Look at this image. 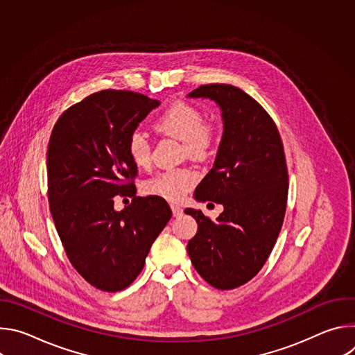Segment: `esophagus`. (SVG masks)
Instances as JSON below:
<instances>
[{
    "label": "esophagus",
    "mask_w": 355,
    "mask_h": 355,
    "mask_svg": "<svg viewBox=\"0 0 355 355\" xmlns=\"http://www.w3.org/2000/svg\"><path fill=\"white\" fill-rule=\"evenodd\" d=\"M171 211H173V215H174V216H181L182 212H184L180 205H174V204L171 205Z\"/></svg>",
    "instance_id": "obj_1"
}]
</instances>
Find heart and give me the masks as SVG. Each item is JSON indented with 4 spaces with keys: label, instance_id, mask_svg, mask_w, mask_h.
<instances>
[{
    "label": "heart",
    "instance_id": "obj_1",
    "mask_svg": "<svg viewBox=\"0 0 355 355\" xmlns=\"http://www.w3.org/2000/svg\"><path fill=\"white\" fill-rule=\"evenodd\" d=\"M157 130L182 140L189 156L207 157L218 144V129L204 122V114L195 105L185 101L170 104L156 119ZM126 153L137 167H147L151 162V148L146 133L133 130L126 139ZM198 174L188 167L168 168L147 178L141 189L146 195L157 196L168 202L181 200L196 184Z\"/></svg>",
    "mask_w": 355,
    "mask_h": 355
}]
</instances>
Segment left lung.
Masks as SVG:
<instances>
[{"label":"left lung","mask_w":355,"mask_h":355,"mask_svg":"<svg viewBox=\"0 0 355 355\" xmlns=\"http://www.w3.org/2000/svg\"><path fill=\"white\" fill-rule=\"evenodd\" d=\"M189 96L211 98L222 110L218 156L195 198L222 204L225 211L214 222L199 209H185L198 223L187 250L209 285L234 289L259 274L281 232L288 199L284 144L272 118L243 89L207 84Z\"/></svg>","instance_id":"left-lung-1"}]
</instances>
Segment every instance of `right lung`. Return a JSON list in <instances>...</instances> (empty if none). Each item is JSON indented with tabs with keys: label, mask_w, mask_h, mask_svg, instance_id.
<instances>
[{
	"label": "right lung",
	"mask_w": 355,
	"mask_h": 355,
	"mask_svg": "<svg viewBox=\"0 0 355 355\" xmlns=\"http://www.w3.org/2000/svg\"><path fill=\"white\" fill-rule=\"evenodd\" d=\"M159 101L122 89H103L67 108L47 146L50 214L76 271L92 286L118 292L144 267L151 244L171 218L167 202L136 196L137 166L126 139ZM130 196L121 213L113 196Z\"/></svg>",
	"instance_id": "obj_1"
}]
</instances>
